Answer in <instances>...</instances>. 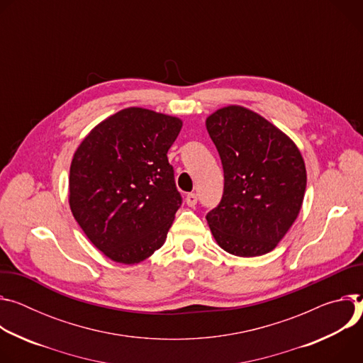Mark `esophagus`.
<instances>
[{"label":"esophagus","instance_id":"obj_1","mask_svg":"<svg viewBox=\"0 0 363 363\" xmlns=\"http://www.w3.org/2000/svg\"><path fill=\"white\" fill-rule=\"evenodd\" d=\"M184 200H186L187 206H190V208H194V206H196V203H197V196H196L194 193H187Z\"/></svg>","mask_w":363,"mask_h":363}]
</instances>
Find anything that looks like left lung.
Listing matches in <instances>:
<instances>
[{
	"label": "left lung",
	"mask_w": 363,
	"mask_h": 363,
	"mask_svg": "<svg viewBox=\"0 0 363 363\" xmlns=\"http://www.w3.org/2000/svg\"><path fill=\"white\" fill-rule=\"evenodd\" d=\"M206 130L222 160L225 187L206 215L216 244L236 257L271 252L296 222L307 173L296 143L240 105L216 109Z\"/></svg>",
	"instance_id": "left-lung-1"
}]
</instances>
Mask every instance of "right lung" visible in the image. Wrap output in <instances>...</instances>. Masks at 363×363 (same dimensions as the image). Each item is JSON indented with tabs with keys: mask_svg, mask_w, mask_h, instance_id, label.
<instances>
[{
	"mask_svg": "<svg viewBox=\"0 0 363 363\" xmlns=\"http://www.w3.org/2000/svg\"><path fill=\"white\" fill-rule=\"evenodd\" d=\"M182 127L177 116L130 106L101 121L76 148L69 206L111 261L138 264L166 242L182 203L167 151Z\"/></svg>",
	"mask_w": 363,
	"mask_h": 363,
	"instance_id": "obj_1",
	"label": "right lung"
}]
</instances>
